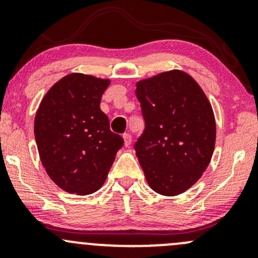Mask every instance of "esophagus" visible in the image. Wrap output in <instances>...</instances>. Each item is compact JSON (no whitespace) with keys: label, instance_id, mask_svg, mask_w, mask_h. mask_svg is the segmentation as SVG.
I'll return each mask as SVG.
<instances>
[{"label":"esophagus","instance_id":"esophagus-1","mask_svg":"<svg viewBox=\"0 0 258 258\" xmlns=\"http://www.w3.org/2000/svg\"><path fill=\"white\" fill-rule=\"evenodd\" d=\"M122 137H123V144H125V147H128L132 142V136L130 135V133H125Z\"/></svg>","mask_w":258,"mask_h":258}]
</instances>
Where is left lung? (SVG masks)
I'll list each match as a JSON object with an SVG mask.
<instances>
[{"label":"left lung","instance_id":"left-lung-1","mask_svg":"<svg viewBox=\"0 0 258 258\" xmlns=\"http://www.w3.org/2000/svg\"><path fill=\"white\" fill-rule=\"evenodd\" d=\"M136 86L146 121L136 155L150 188L174 197L195 184L211 161L216 142L212 106L198 82L180 70Z\"/></svg>","mask_w":258,"mask_h":258}]
</instances>
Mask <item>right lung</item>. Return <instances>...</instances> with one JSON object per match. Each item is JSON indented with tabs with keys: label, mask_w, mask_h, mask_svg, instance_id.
<instances>
[{
	"label": "right lung",
	"mask_w": 258,
	"mask_h": 258,
	"mask_svg": "<svg viewBox=\"0 0 258 258\" xmlns=\"http://www.w3.org/2000/svg\"><path fill=\"white\" fill-rule=\"evenodd\" d=\"M110 80L74 73L49 88L35 116V139L44 170L68 193L87 195L105 182L117 150L100 99Z\"/></svg>",
	"instance_id": "add662e5"
}]
</instances>
